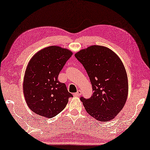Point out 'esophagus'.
Returning <instances> with one entry per match:
<instances>
[{"label":"esophagus","mask_w":150,"mask_h":150,"mask_svg":"<svg viewBox=\"0 0 150 150\" xmlns=\"http://www.w3.org/2000/svg\"><path fill=\"white\" fill-rule=\"evenodd\" d=\"M81 94V91L78 90L77 91V92L74 93V96H79Z\"/></svg>","instance_id":"1"}]
</instances>
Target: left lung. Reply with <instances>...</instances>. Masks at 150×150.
Returning a JSON list of instances; mask_svg holds the SVG:
<instances>
[{"instance_id":"obj_1","label":"left lung","mask_w":150,"mask_h":150,"mask_svg":"<svg viewBox=\"0 0 150 150\" xmlns=\"http://www.w3.org/2000/svg\"><path fill=\"white\" fill-rule=\"evenodd\" d=\"M75 57L87 72L93 93L80 100L88 114L98 121L114 118L123 109L128 96V79L124 65L116 53L106 47L91 46Z\"/></svg>"}]
</instances>
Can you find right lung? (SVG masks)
<instances>
[{
  "mask_svg": "<svg viewBox=\"0 0 150 150\" xmlns=\"http://www.w3.org/2000/svg\"><path fill=\"white\" fill-rule=\"evenodd\" d=\"M72 53L59 46L44 48L34 55L25 71L23 92L28 108L35 114L53 118L66 106L72 95L58 79Z\"/></svg>",
  "mask_w": 150,
  "mask_h": 150,
  "instance_id": "obj_1",
  "label": "right lung"
}]
</instances>
